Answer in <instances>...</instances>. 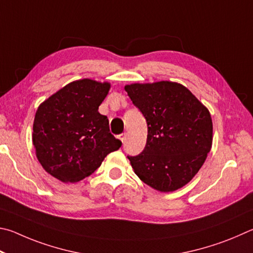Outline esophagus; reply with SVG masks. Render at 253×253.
Returning a JSON list of instances; mask_svg holds the SVG:
<instances>
[{
	"instance_id": "esophagus-1",
	"label": "esophagus",
	"mask_w": 253,
	"mask_h": 253,
	"mask_svg": "<svg viewBox=\"0 0 253 253\" xmlns=\"http://www.w3.org/2000/svg\"><path fill=\"white\" fill-rule=\"evenodd\" d=\"M119 139L121 140V142H122V143H124V141L126 140V133H122V134H120V135H119Z\"/></svg>"
}]
</instances>
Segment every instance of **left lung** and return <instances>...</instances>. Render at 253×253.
<instances>
[{
  "label": "left lung",
  "mask_w": 253,
  "mask_h": 253,
  "mask_svg": "<svg viewBox=\"0 0 253 253\" xmlns=\"http://www.w3.org/2000/svg\"><path fill=\"white\" fill-rule=\"evenodd\" d=\"M148 124L147 144L127 157L141 181L160 192H172L192 180L212 147L209 110L182 84L160 81L124 86Z\"/></svg>",
  "instance_id": "1"
}]
</instances>
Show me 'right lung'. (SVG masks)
<instances>
[{"instance_id":"obj_1","label":"right lung","mask_w":253,"mask_h":253,"mask_svg":"<svg viewBox=\"0 0 253 253\" xmlns=\"http://www.w3.org/2000/svg\"><path fill=\"white\" fill-rule=\"evenodd\" d=\"M111 84L82 79L66 84L39 105L32 141L43 169L64 183L92 174L121 147L99 112Z\"/></svg>"}]
</instances>
